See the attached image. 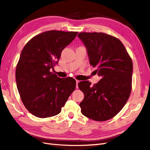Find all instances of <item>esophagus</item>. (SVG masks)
<instances>
[{
	"label": "esophagus",
	"mask_w": 150,
	"mask_h": 150,
	"mask_svg": "<svg viewBox=\"0 0 150 150\" xmlns=\"http://www.w3.org/2000/svg\"><path fill=\"white\" fill-rule=\"evenodd\" d=\"M79 80H76V89H77V88L79 87V86H78V83H79Z\"/></svg>",
	"instance_id": "esophagus-1"
}]
</instances>
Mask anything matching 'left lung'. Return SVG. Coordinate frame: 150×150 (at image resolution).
Wrapping results in <instances>:
<instances>
[{
    "label": "left lung",
    "mask_w": 150,
    "mask_h": 150,
    "mask_svg": "<svg viewBox=\"0 0 150 150\" xmlns=\"http://www.w3.org/2000/svg\"><path fill=\"white\" fill-rule=\"evenodd\" d=\"M78 37L86 46L90 64L102 77L93 86L88 80L78 83L84 94L81 112L96 121L110 120L120 112L131 93L132 59L122 42L112 35L81 32Z\"/></svg>",
    "instance_id": "obj_1"
}]
</instances>
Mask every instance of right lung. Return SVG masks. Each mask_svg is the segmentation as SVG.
Wrapping results in <instances>:
<instances>
[{
	"instance_id": "add662e5",
	"label": "right lung",
	"mask_w": 150,
	"mask_h": 150,
	"mask_svg": "<svg viewBox=\"0 0 150 150\" xmlns=\"http://www.w3.org/2000/svg\"><path fill=\"white\" fill-rule=\"evenodd\" d=\"M77 32L50 30L31 38L21 52L16 68L17 88L30 113L38 118L59 114L76 87L71 77L59 78L50 71Z\"/></svg>"
}]
</instances>
